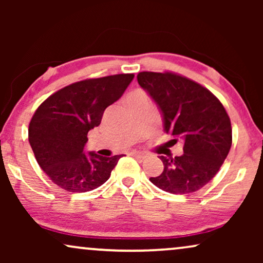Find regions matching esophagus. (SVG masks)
Segmentation results:
<instances>
[{
	"label": "esophagus",
	"mask_w": 263,
	"mask_h": 263,
	"mask_svg": "<svg viewBox=\"0 0 263 263\" xmlns=\"http://www.w3.org/2000/svg\"><path fill=\"white\" fill-rule=\"evenodd\" d=\"M130 154H132L133 157H135V158H139V159H145V158L147 157L145 153H141V152H136V151H132Z\"/></svg>",
	"instance_id": "obj_1"
}]
</instances>
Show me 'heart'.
<instances>
[{
	"label": "heart",
	"instance_id": "1",
	"mask_svg": "<svg viewBox=\"0 0 263 263\" xmlns=\"http://www.w3.org/2000/svg\"><path fill=\"white\" fill-rule=\"evenodd\" d=\"M145 99H147V96H146L145 92L141 91V89H136V91H134L128 96V103L129 104L140 102V100H145Z\"/></svg>",
	"mask_w": 263,
	"mask_h": 263
}]
</instances>
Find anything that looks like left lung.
I'll list each match as a JSON object with an SVG mask.
<instances>
[{
	"label": "left lung",
	"mask_w": 263,
	"mask_h": 263,
	"mask_svg": "<svg viewBox=\"0 0 263 263\" xmlns=\"http://www.w3.org/2000/svg\"><path fill=\"white\" fill-rule=\"evenodd\" d=\"M138 82L159 107L164 130L183 140L182 156L159 158L160 176L149 181L164 192L184 195L202 188L217 175L232 145L231 121L217 97L197 82L165 71H141Z\"/></svg>",
	"instance_id": "obj_1"
}]
</instances>
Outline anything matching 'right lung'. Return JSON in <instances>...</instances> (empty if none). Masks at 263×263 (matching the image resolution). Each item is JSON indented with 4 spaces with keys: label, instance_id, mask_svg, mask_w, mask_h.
I'll return each mask as SVG.
<instances>
[{
    "label": "right lung",
    "instance_id": "obj_1",
    "mask_svg": "<svg viewBox=\"0 0 263 263\" xmlns=\"http://www.w3.org/2000/svg\"><path fill=\"white\" fill-rule=\"evenodd\" d=\"M134 74L86 79L61 88L35 110L28 141L42 170L67 192L85 193L109 179L123 154H85L88 132L98 127L105 109L123 95Z\"/></svg>",
    "mask_w": 263,
    "mask_h": 263
}]
</instances>
